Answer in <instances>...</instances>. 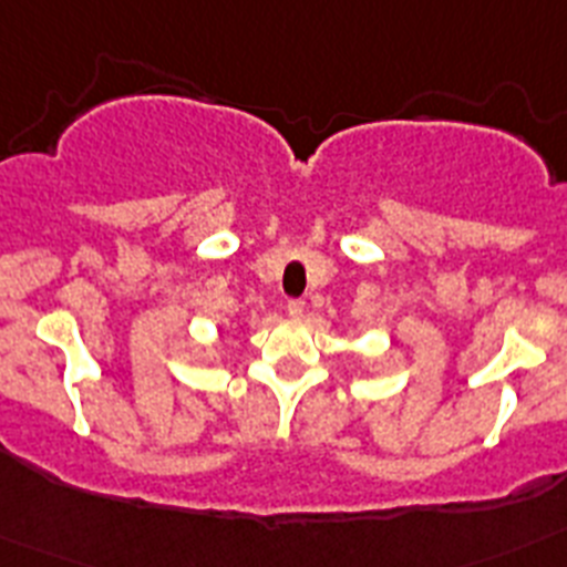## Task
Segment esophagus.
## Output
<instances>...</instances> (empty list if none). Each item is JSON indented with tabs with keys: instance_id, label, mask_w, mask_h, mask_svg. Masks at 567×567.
I'll use <instances>...</instances> for the list:
<instances>
[{
	"instance_id": "esophagus-1",
	"label": "esophagus",
	"mask_w": 567,
	"mask_h": 567,
	"mask_svg": "<svg viewBox=\"0 0 567 567\" xmlns=\"http://www.w3.org/2000/svg\"><path fill=\"white\" fill-rule=\"evenodd\" d=\"M303 300H287V312H289V318H300V315H303Z\"/></svg>"
}]
</instances>
